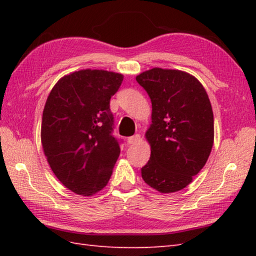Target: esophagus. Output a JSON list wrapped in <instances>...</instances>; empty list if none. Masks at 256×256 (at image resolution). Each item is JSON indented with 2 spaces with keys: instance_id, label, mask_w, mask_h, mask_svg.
Listing matches in <instances>:
<instances>
[{
  "instance_id": "obj_1",
  "label": "esophagus",
  "mask_w": 256,
  "mask_h": 256,
  "mask_svg": "<svg viewBox=\"0 0 256 256\" xmlns=\"http://www.w3.org/2000/svg\"><path fill=\"white\" fill-rule=\"evenodd\" d=\"M140 135L135 134V135H133V136L128 138V144H136L140 142Z\"/></svg>"
}]
</instances>
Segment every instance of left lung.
<instances>
[{"label": "left lung", "instance_id": "8db88e82", "mask_svg": "<svg viewBox=\"0 0 256 256\" xmlns=\"http://www.w3.org/2000/svg\"><path fill=\"white\" fill-rule=\"evenodd\" d=\"M152 101L145 132L150 158L142 178L162 194L187 187L202 170L214 140V112L200 81L182 70L153 69L136 76Z\"/></svg>", "mask_w": 256, "mask_h": 256}]
</instances>
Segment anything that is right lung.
Listing matches in <instances>:
<instances>
[{
    "label": "right lung",
    "instance_id": "obj_1",
    "mask_svg": "<svg viewBox=\"0 0 256 256\" xmlns=\"http://www.w3.org/2000/svg\"><path fill=\"white\" fill-rule=\"evenodd\" d=\"M122 81V74L82 69L64 76L48 94L42 150L58 180L74 194L90 197L110 180L120 155L110 99Z\"/></svg>",
    "mask_w": 256,
    "mask_h": 256
}]
</instances>
